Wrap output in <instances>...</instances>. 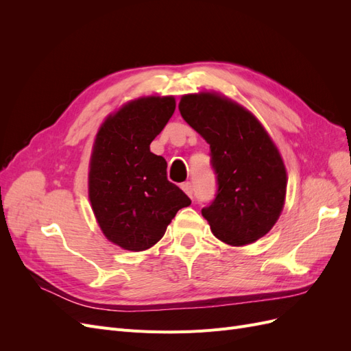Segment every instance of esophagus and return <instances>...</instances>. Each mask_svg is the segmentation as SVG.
<instances>
[{"label": "esophagus", "instance_id": "1", "mask_svg": "<svg viewBox=\"0 0 351 351\" xmlns=\"http://www.w3.org/2000/svg\"><path fill=\"white\" fill-rule=\"evenodd\" d=\"M182 189L184 190V193L190 197V199H193V184L192 183H190V182H187V183H183L182 184Z\"/></svg>", "mask_w": 351, "mask_h": 351}]
</instances>
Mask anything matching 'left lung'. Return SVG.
<instances>
[{
  "label": "left lung",
  "instance_id": "left-lung-1",
  "mask_svg": "<svg viewBox=\"0 0 351 351\" xmlns=\"http://www.w3.org/2000/svg\"><path fill=\"white\" fill-rule=\"evenodd\" d=\"M178 110L209 143L218 189L202 215L214 236L231 246L259 240L284 206L287 173L277 146L256 117L218 93L184 95Z\"/></svg>",
  "mask_w": 351,
  "mask_h": 351
}]
</instances>
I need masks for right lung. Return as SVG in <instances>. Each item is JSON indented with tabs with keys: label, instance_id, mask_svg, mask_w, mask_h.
Wrapping results in <instances>:
<instances>
[{
	"label": "right lung",
	"instance_id": "right-lung-1",
	"mask_svg": "<svg viewBox=\"0 0 351 351\" xmlns=\"http://www.w3.org/2000/svg\"><path fill=\"white\" fill-rule=\"evenodd\" d=\"M176 110L173 97L125 104L104 121L93 145L89 199L110 241L141 252L162 239L178 209L192 200L167 178V161L151 152Z\"/></svg>",
	"mask_w": 351,
	"mask_h": 351
}]
</instances>
